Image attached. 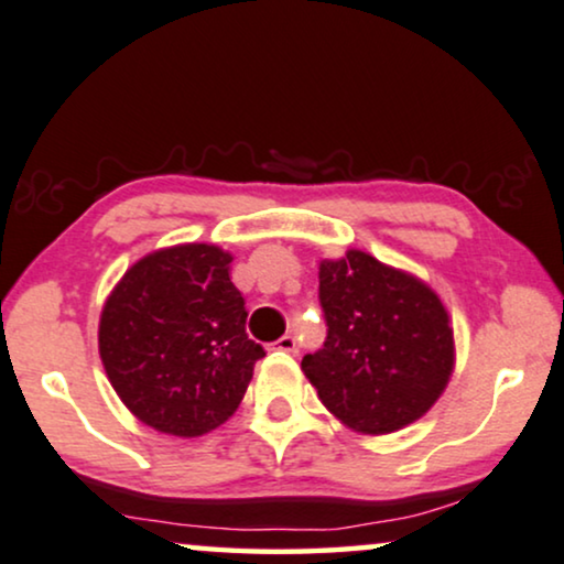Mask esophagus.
I'll return each mask as SVG.
<instances>
[{
    "instance_id": "obj_1",
    "label": "esophagus",
    "mask_w": 564,
    "mask_h": 564,
    "mask_svg": "<svg viewBox=\"0 0 564 564\" xmlns=\"http://www.w3.org/2000/svg\"><path fill=\"white\" fill-rule=\"evenodd\" d=\"M270 350H283V352H294L296 350V337L294 335H283L270 345Z\"/></svg>"
}]
</instances>
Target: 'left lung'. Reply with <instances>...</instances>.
<instances>
[{"label":"left lung","mask_w":564,"mask_h":564,"mask_svg":"<svg viewBox=\"0 0 564 564\" xmlns=\"http://www.w3.org/2000/svg\"><path fill=\"white\" fill-rule=\"evenodd\" d=\"M325 348L302 360L322 404L360 435L415 423L454 373V327L435 291L364 250L319 262Z\"/></svg>","instance_id":"8db88e82"}]
</instances>
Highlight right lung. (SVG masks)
<instances>
[{"label":"right lung","mask_w":564,"mask_h":564,"mask_svg":"<svg viewBox=\"0 0 564 564\" xmlns=\"http://www.w3.org/2000/svg\"><path fill=\"white\" fill-rule=\"evenodd\" d=\"M231 260L219 245L162 247L133 262L102 304L105 373L131 415L164 435L198 438L227 423L265 356L245 333Z\"/></svg>","instance_id":"1"}]
</instances>
